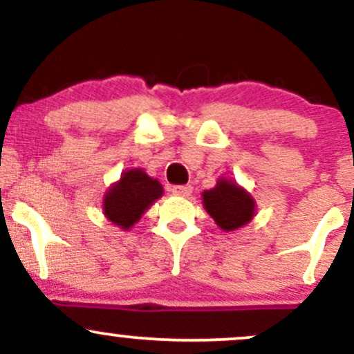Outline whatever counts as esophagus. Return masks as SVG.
Returning <instances> with one entry per match:
<instances>
[{"instance_id":"obj_1","label":"esophagus","mask_w":354,"mask_h":354,"mask_svg":"<svg viewBox=\"0 0 354 354\" xmlns=\"http://www.w3.org/2000/svg\"><path fill=\"white\" fill-rule=\"evenodd\" d=\"M173 194L176 196H189L193 193V186L191 185H180V186H173Z\"/></svg>"}]
</instances>
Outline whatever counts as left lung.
I'll return each mask as SVG.
<instances>
[{
    "label": "left lung",
    "mask_w": 354,
    "mask_h": 354,
    "mask_svg": "<svg viewBox=\"0 0 354 354\" xmlns=\"http://www.w3.org/2000/svg\"><path fill=\"white\" fill-rule=\"evenodd\" d=\"M203 206L223 231H234L254 216L256 203L236 183L219 178L216 186L203 193Z\"/></svg>",
    "instance_id": "obj_1"
}]
</instances>
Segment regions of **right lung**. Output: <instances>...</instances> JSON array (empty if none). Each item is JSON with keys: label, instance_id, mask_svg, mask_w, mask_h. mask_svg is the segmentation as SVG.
Returning a JSON list of instances; mask_svg holds the SVG:
<instances>
[{"label": "right lung", "instance_id": "1", "mask_svg": "<svg viewBox=\"0 0 354 354\" xmlns=\"http://www.w3.org/2000/svg\"><path fill=\"white\" fill-rule=\"evenodd\" d=\"M161 196H163L161 183L148 176L145 169L133 168L121 174L120 181L113 183L111 188L106 191L103 200V213L121 230H129Z\"/></svg>", "mask_w": 354, "mask_h": 354}]
</instances>
